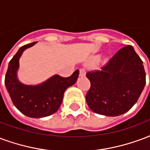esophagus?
Returning a JSON list of instances; mask_svg holds the SVG:
<instances>
[{"mask_svg": "<svg viewBox=\"0 0 150 150\" xmlns=\"http://www.w3.org/2000/svg\"><path fill=\"white\" fill-rule=\"evenodd\" d=\"M86 75V73H85V70L83 69V68H81L79 70V76L81 77H83V76H85Z\"/></svg>", "mask_w": 150, "mask_h": 150, "instance_id": "obj_1", "label": "esophagus"}]
</instances>
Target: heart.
Returning <instances> with one entry per match:
<instances>
[{
	"label": "heart",
	"instance_id": "1",
	"mask_svg": "<svg viewBox=\"0 0 150 150\" xmlns=\"http://www.w3.org/2000/svg\"><path fill=\"white\" fill-rule=\"evenodd\" d=\"M98 58H99V57H98V55H96V56H94V57H92L91 61L92 62H95V61H97L98 59Z\"/></svg>",
	"mask_w": 150,
	"mask_h": 150
}]
</instances>
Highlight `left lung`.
I'll use <instances>...</instances> for the list:
<instances>
[{"label":"left lung","mask_w":150,"mask_h":150,"mask_svg":"<svg viewBox=\"0 0 150 150\" xmlns=\"http://www.w3.org/2000/svg\"><path fill=\"white\" fill-rule=\"evenodd\" d=\"M91 88L86 95L92 111L118 116L131 109L146 85L143 62L131 45L115 54L100 71L88 72Z\"/></svg>","instance_id":"1"}]
</instances>
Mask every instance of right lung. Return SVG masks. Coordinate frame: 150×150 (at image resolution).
<instances>
[{"label":"right lung","mask_w":150,"mask_h":150,"mask_svg":"<svg viewBox=\"0 0 150 150\" xmlns=\"http://www.w3.org/2000/svg\"><path fill=\"white\" fill-rule=\"evenodd\" d=\"M35 44L36 42H33L20 47L8 64L4 84L14 106L23 115L40 118L50 116L58 110L63 102L65 91L76 83L79 70L67 78L54 75L36 85L21 83L17 77L19 60L24 51Z\"/></svg>","instance_id":"add662e5"}]
</instances>
